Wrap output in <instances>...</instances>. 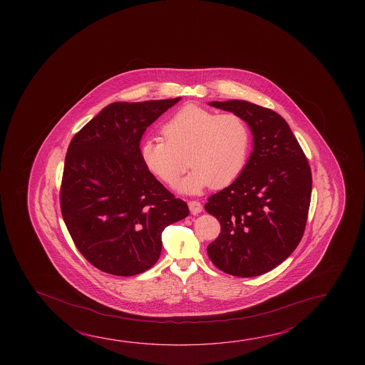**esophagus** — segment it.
<instances>
[{
	"mask_svg": "<svg viewBox=\"0 0 365 365\" xmlns=\"http://www.w3.org/2000/svg\"><path fill=\"white\" fill-rule=\"evenodd\" d=\"M188 207H190V211H191V214L193 215H197L200 212H202V205L198 202V201H195V200H192L188 202Z\"/></svg>",
	"mask_w": 365,
	"mask_h": 365,
	"instance_id": "34e87169",
	"label": "esophagus"
}]
</instances>
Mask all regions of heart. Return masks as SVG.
<instances>
[{
  "label": "heart",
  "instance_id": "heart-1",
  "mask_svg": "<svg viewBox=\"0 0 365 365\" xmlns=\"http://www.w3.org/2000/svg\"><path fill=\"white\" fill-rule=\"evenodd\" d=\"M162 133L164 138L141 141L140 156L150 173L168 185H175L190 164L193 169L178 185L180 192L220 188L245 169L251 132L240 114H216L188 104L162 125Z\"/></svg>",
  "mask_w": 365,
  "mask_h": 365
}]
</instances>
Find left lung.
<instances>
[{
    "label": "left lung",
    "mask_w": 365,
    "mask_h": 365,
    "mask_svg": "<svg viewBox=\"0 0 365 365\" xmlns=\"http://www.w3.org/2000/svg\"><path fill=\"white\" fill-rule=\"evenodd\" d=\"M209 104L240 114L251 128L253 151L240 177L205 205L221 227L207 255L229 275H262L285 261L303 237L311 167L280 114L245 101Z\"/></svg>",
    "instance_id": "left-lung-1"
}]
</instances>
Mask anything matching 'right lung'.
Wrapping results in <instances>:
<instances>
[{
	"label": "right lung",
	"mask_w": 365,
	"mask_h": 365,
	"mask_svg": "<svg viewBox=\"0 0 365 365\" xmlns=\"http://www.w3.org/2000/svg\"><path fill=\"white\" fill-rule=\"evenodd\" d=\"M180 101L112 103L68 145L62 217L80 253L107 274L133 276L154 266L163 230L190 214L140 156L146 128Z\"/></svg>",
	"instance_id": "right-lung-1"
}]
</instances>
